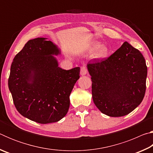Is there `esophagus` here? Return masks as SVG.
I'll return each mask as SVG.
<instances>
[{"label":"esophagus","mask_w":153,"mask_h":153,"mask_svg":"<svg viewBox=\"0 0 153 153\" xmlns=\"http://www.w3.org/2000/svg\"><path fill=\"white\" fill-rule=\"evenodd\" d=\"M87 73H88V71L86 67H82L81 70H80V75H81V76H85V75L87 74Z\"/></svg>","instance_id":"obj_1"}]
</instances>
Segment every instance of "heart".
I'll list each match as a JSON object with an SVG mask.
<instances>
[{
  "label": "heart",
  "instance_id": "b5f03b06",
  "mask_svg": "<svg viewBox=\"0 0 153 153\" xmlns=\"http://www.w3.org/2000/svg\"><path fill=\"white\" fill-rule=\"evenodd\" d=\"M89 51H93L91 57L93 59L101 60L108 57L109 55L111 50L107 45H100L99 43H94L89 47Z\"/></svg>",
  "mask_w": 153,
  "mask_h": 153
}]
</instances>
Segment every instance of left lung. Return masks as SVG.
Masks as SVG:
<instances>
[{"instance_id": "8db88e82", "label": "left lung", "mask_w": 153, "mask_h": 153, "mask_svg": "<svg viewBox=\"0 0 153 153\" xmlns=\"http://www.w3.org/2000/svg\"><path fill=\"white\" fill-rule=\"evenodd\" d=\"M94 105L110 117L131 113L143 100L147 67L138 49L125 42L109 57L88 62Z\"/></svg>"}]
</instances>
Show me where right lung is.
<instances>
[{"label":"right lung","instance_id":"obj_1","mask_svg":"<svg viewBox=\"0 0 153 153\" xmlns=\"http://www.w3.org/2000/svg\"><path fill=\"white\" fill-rule=\"evenodd\" d=\"M58 46L46 38L28 41L15 55L8 81L14 105L21 115L35 122H57L68 112L79 67H59Z\"/></svg>","mask_w":153,"mask_h":153}]
</instances>
